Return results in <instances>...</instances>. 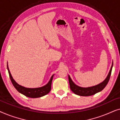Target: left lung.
Returning a JSON list of instances; mask_svg holds the SVG:
<instances>
[{"instance_id": "8db88e82", "label": "left lung", "mask_w": 120, "mask_h": 120, "mask_svg": "<svg viewBox=\"0 0 120 120\" xmlns=\"http://www.w3.org/2000/svg\"><path fill=\"white\" fill-rule=\"evenodd\" d=\"M112 66L113 62L107 77H106V78L102 82L100 83L99 84L96 85V86L89 87H81L77 86V85H75V83H74V82L72 81V80L71 79V78H70L69 75H68L69 82L70 88V89H71V91L74 93L75 94L79 95V96H92V95L95 94L96 93L102 91V90L105 88V87L106 86V85L108 84V82H109L110 78Z\"/></svg>"}]
</instances>
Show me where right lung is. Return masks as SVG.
Segmentation results:
<instances>
[{
  "mask_svg": "<svg viewBox=\"0 0 120 120\" xmlns=\"http://www.w3.org/2000/svg\"><path fill=\"white\" fill-rule=\"evenodd\" d=\"M7 68L8 70V72H9V76L10 78L11 82H12V85H14L15 88L17 90L18 92L21 93V94L24 95V96L27 97L35 98L41 97H42L46 94H48L50 92V90L51 89V83L54 75H52L50 79V81L45 86L38 88H26L19 85L15 81L12 76H11L9 67H8V65H7Z\"/></svg>",
  "mask_w": 120,
  "mask_h": 120,
  "instance_id": "obj_1",
  "label": "right lung"
}]
</instances>
